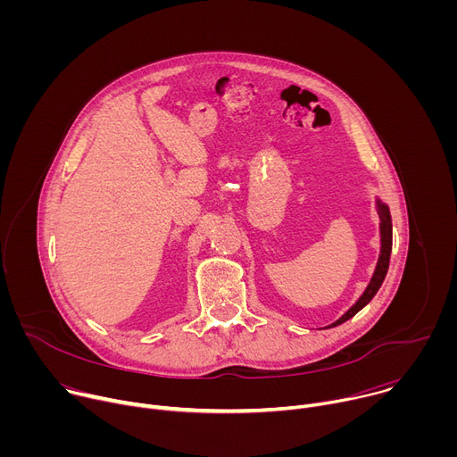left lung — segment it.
Listing matches in <instances>:
<instances>
[{
    "label": "left lung",
    "instance_id": "left-lung-1",
    "mask_svg": "<svg viewBox=\"0 0 457 457\" xmlns=\"http://www.w3.org/2000/svg\"><path fill=\"white\" fill-rule=\"evenodd\" d=\"M376 208H378V215H379V256H378V264L376 270L372 273V278L369 282V286L365 287L363 295L356 300V303L345 312L342 314L337 321H333L329 328H337V325L347 321L349 318H353L358 311H361L378 293V289L381 287L385 275L388 271V262H390V251H393V220H390V212L388 206L383 204L378 197H376Z\"/></svg>",
    "mask_w": 457,
    "mask_h": 457
}]
</instances>
